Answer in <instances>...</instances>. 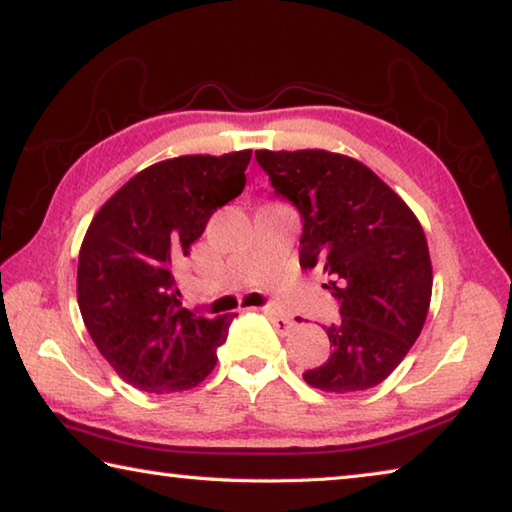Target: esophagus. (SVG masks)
Segmentation results:
<instances>
[{
    "instance_id": "1",
    "label": "esophagus",
    "mask_w": 512,
    "mask_h": 512,
    "mask_svg": "<svg viewBox=\"0 0 512 512\" xmlns=\"http://www.w3.org/2000/svg\"><path fill=\"white\" fill-rule=\"evenodd\" d=\"M262 311H264L266 318L271 320L273 327H275L277 332H280V334H289L291 329H293V325H296V323H293V318H289V316L280 314V311H275L273 307H264Z\"/></svg>"
}]
</instances>
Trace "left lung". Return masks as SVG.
Wrapping results in <instances>:
<instances>
[{
	"label": "left lung",
	"mask_w": 512,
	"mask_h": 512,
	"mask_svg": "<svg viewBox=\"0 0 512 512\" xmlns=\"http://www.w3.org/2000/svg\"><path fill=\"white\" fill-rule=\"evenodd\" d=\"M277 196L300 212V266L323 268L341 323L325 327L323 366L302 372L325 393H359L400 366L422 332L431 259L422 225L366 164L320 149L255 151Z\"/></svg>",
	"instance_id": "left-lung-1"
}]
</instances>
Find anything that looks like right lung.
<instances>
[{
  "instance_id": "right-lung-1",
  "label": "right lung",
  "mask_w": 512,
  "mask_h": 512,
  "mask_svg": "<svg viewBox=\"0 0 512 512\" xmlns=\"http://www.w3.org/2000/svg\"><path fill=\"white\" fill-rule=\"evenodd\" d=\"M253 151L180 155L133 176L103 203L79 253V309L117 375L146 393H180L216 366L232 318L178 300L173 264L210 216L246 187Z\"/></svg>"
}]
</instances>
